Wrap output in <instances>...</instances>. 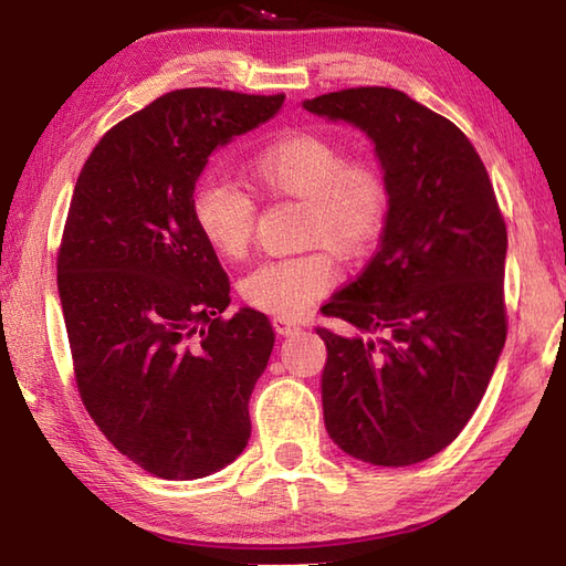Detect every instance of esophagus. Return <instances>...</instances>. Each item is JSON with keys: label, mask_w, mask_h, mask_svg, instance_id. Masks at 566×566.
I'll return each instance as SVG.
<instances>
[{"label": "esophagus", "mask_w": 566, "mask_h": 566, "mask_svg": "<svg viewBox=\"0 0 566 566\" xmlns=\"http://www.w3.org/2000/svg\"><path fill=\"white\" fill-rule=\"evenodd\" d=\"M272 326L280 335H294V333L302 331V326H298L296 321H290V318H274Z\"/></svg>", "instance_id": "esophagus-1"}]
</instances>
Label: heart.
<instances>
[{"mask_svg":"<svg viewBox=\"0 0 566 566\" xmlns=\"http://www.w3.org/2000/svg\"><path fill=\"white\" fill-rule=\"evenodd\" d=\"M250 175L272 195L306 201L304 235L343 258H359L377 243L389 213V187L369 160H347L345 150L316 134H286L250 160ZM191 219L201 238L228 260H238L255 231V203L231 179L207 177L191 195ZM338 280L326 248L272 258L240 282L245 302L276 318L306 314Z\"/></svg>","mask_w":566,"mask_h":566,"instance_id":"heart-1","label":"heart"}]
</instances>
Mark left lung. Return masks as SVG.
<instances>
[{
	"instance_id": "obj_1",
	"label": "left lung",
	"mask_w": 566,
	"mask_h": 566,
	"mask_svg": "<svg viewBox=\"0 0 566 566\" xmlns=\"http://www.w3.org/2000/svg\"><path fill=\"white\" fill-rule=\"evenodd\" d=\"M371 140L389 187L379 248L321 311L359 333L326 328L321 377L331 440L377 467L423 462L460 436L506 343V223L486 167L448 118L389 87L306 99Z\"/></svg>"
}]
</instances>
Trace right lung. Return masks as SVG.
I'll return each instance as SVG.
<instances>
[{
	"instance_id": "add662e5",
	"label": "right lung",
	"mask_w": 566,
	"mask_h": 566,
	"mask_svg": "<svg viewBox=\"0 0 566 566\" xmlns=\"http://www.w3.org/2000/svg\"><path fill=\"white\" fill-rule=\"evenodd\" d=\"M211 87L163 94L97 143L77 177L57 255L75 379L94 423L160 479H201L250 438L248 401L274 345L191 219L211 153L282 109Z\"/></svg>"
}]
</instances>
